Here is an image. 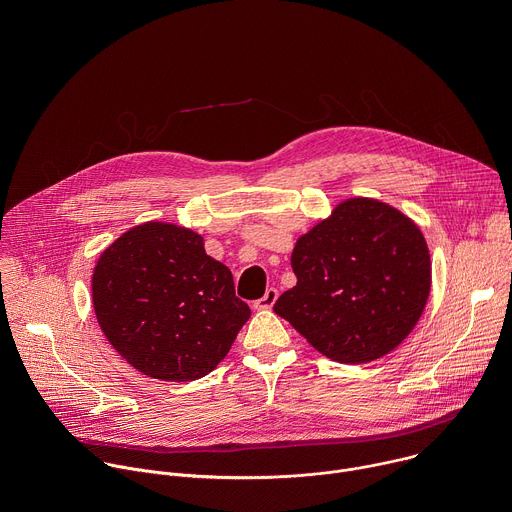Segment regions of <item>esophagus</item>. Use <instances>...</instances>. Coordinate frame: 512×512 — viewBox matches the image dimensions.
Returning a JSON list of instances; mask_svg holds the SVG:
<instances>
[{
  "instance_id": "1",
  "label": "esophagus",
  "mask_w": 512,
  "mask_h": 512,
  "mask_svg": "<svg viewBox=\"0 0 512 512\" xmlns=\"http://www.w3.org/2000/svg\"><path fill=\"white\" fill-rule=\"evenodd\" d=\"M275 300H277V289H275V287H269V289L265 291V294H263V298H259L257 302H253V308H255V310H269V308H273Z\"/></svg>"
}]
</instances>
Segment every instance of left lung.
Segmentation results:
<instances>
[{
  "mask_svg": "<svg viewBox=\"0 0 512 512\" xmlns=\"http://www.w3.org/2000/svg\"><path fill=\"white\" fill-rule=\"evenodd\" d=\"M291 269L298 283L273 312L342 364L395 350L419 322L431 289L421 229L399 208L367 196L338 202L298 237Z\"/></svg>",
  "mask_w": 512,
  "mask_h": 512,
  "instance_id": "1",
  "label": "left lung"
}]
</instances>
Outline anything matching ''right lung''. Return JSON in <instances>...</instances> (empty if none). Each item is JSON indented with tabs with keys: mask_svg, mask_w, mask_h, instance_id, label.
<instances>
[{
	"mask_svg": "<svg viewBox=\"0 0 512 512\" xmlns=\"http://www.w3.org/2000/svg\"><path fill=\"white\" fill-rule=\"evenodd\" d=\"M91 291L111 346L135 371L172 383L214 371L251 316L202 235L164 221L131 227L105 247Z\"/></svg>",
	"mask_w": 512,
	"mask_h": 512,
	"instance_id": "1",
	"label": "right lung"
}]
</instances>
